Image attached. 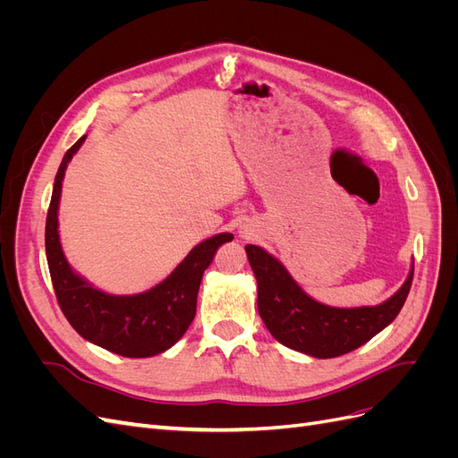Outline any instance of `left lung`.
Masks as SVG:
<instances>
[{
    "mask_svg": "<svg viewBox=\"0 0 458 458\" xmlns=\"http://www.w3.org/2000/svg\"><path fill=\"white\" fill-rule=\"evenodd\" d=\"M244 250L258 281V311L273 338L318 359L350 353L377 336L403 308L412 284L414 266L405 284L380 306L330 308L303 293L283 263L259 246L248 244Z\"/></svg>",
    "mask_w": 458,
    "mask_h": 458,
    "instance_id": "obj_1",
    "label": "left lung"
}]
</instances>
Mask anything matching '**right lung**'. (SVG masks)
Listing matches in <instances>:
<instances>
[{
	"mask_svg": "<svg viewBox=\"0 0 458 458\" xmlns=\"http://www.w3.org/2000/svg\"><path fill=\"white\" fill-rule=\"evenodd\" d=\"M84 141L86 135L66 150L55 177L47 210L46 254L55 296L68 323L81 338L123 357H152L172 348L187 332L197 313L202 275L217 248L233 241V234L221 233L192 248L168 279L143 294L113 296L93 288L66 263L57 231L66 164Z\"/></svg>",
	"mask_w": 458,
	"mask_h": 458,
	"instance_id": "add662e5",
	"label": "right lung"
}]
</instances>
